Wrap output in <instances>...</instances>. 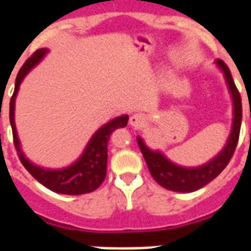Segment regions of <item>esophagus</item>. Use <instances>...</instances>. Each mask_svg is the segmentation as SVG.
<instances>
[{"label":"esophagus","mask_w":251,"mask_h":251,"mask_svg":"<svg viewBox=\"0 0 251 251\" xmlns=\"http://www.w3.org/2000/svg\"><path fill=\"white\" fill-rule=\"evenodd\" d=\"M146 122H147V120H146V117L143 114L135 113L133 114V116H130L129 124L133 126V127H141V126L145 125Z\"/></svg>","instance_id":"esophagus-1"}]
</instances>
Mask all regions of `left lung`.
Instances as JSON below:
<instances>
[{"label": "left lung", "mask_w": 251, "mask_h": 251, "mask_svg": "<svg viewBox=\"0 0 251 251\" xmlns=\"http://www.w3.org/2000/svg\"><path fill=\"white\" fill-rule=\"evenodd\" d=\"M215 64L224 75L230 99H232V104H233V118H232L229 137L226 139V146L216 156L198 167H183L169 160L160 150L150 149L143 141V138L138 137V145L151 175L159 185L168 190L177 191V193H191V191L206 186L207 183L211 182L222 173L223 169L228 165L233 156L242 121L241 96L238 94L237 87L234 84L228 66L222 60H216Z\"/></svg>", "instance_id": "obj_1"}]
</instances>
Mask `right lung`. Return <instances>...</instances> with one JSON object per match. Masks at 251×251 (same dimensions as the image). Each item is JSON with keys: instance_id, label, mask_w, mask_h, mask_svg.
I'll use <instances>...</instances> for the list:
<instances>
[{"instance_id": "1", "label": "right lung", "mask_w": 251, "mask_h": 251, "mask_svg": "<svg viewBox=\"0 0 251 251\" xmlns=\"http://www.w3.org/2000/svg\"><path fill=\"white\" fill-rule=\"evenodd\" d=\"M49 49L41 48L37 49L28 60L25 61L17 75L15 80V90L10 100V124L13 129L14 145L17 149L18 156L21 159L22 164L25 165L27 171L32 175L35 179H37L41 185L48 187L49 190L58 193V194L66 195H80L87 194L91 191L96 190L106 176V161H108V141L110 134L118 127H125L129 121L127 114H122L118 117H114L109 122H106L100 126L94 135L91 137L88 143L84 147L83 152L75 161L68 167L52 169V168H44L35 164L25 156L22 150L21 141L18 137L17 126H15V99H17L18 91L25 75L32 70L36 65L43 61Z\"/></svg>"}]
</instances>
